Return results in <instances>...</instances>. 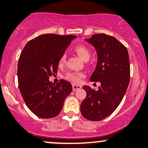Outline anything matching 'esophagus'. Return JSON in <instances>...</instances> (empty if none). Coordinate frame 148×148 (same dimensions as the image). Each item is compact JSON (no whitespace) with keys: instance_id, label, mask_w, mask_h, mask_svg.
Masks as SVG:
<instances>
[{"instance_id":"obj_1","label":"esophagus","mask_w":148,"mask_h":148,"mask_svg":"<svg viewBox=\"0 0 148 148\" xmlns=\"http://www.w3.org/2000/svg\"><path fill=\"white\" fill-rule=\"evenodd\" d=\"M72 88H73V90L74 91H76V90H79L80 88H81V86H79V85H76V84H73L72 85Z\"/></svg>"}]
</instances>
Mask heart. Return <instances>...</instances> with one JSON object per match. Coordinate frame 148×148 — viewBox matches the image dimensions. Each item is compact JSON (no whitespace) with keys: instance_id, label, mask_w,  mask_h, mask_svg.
Listing matches in <instances>:
<instances>
[{"instance_id":"1","label":"heart","mask_w":148,"mask_h":148,"mask_svg":"<svg viewBox=\"0 0 148 148\" xmlns=\"http://www.w3.org/2000/svg\"><path fill=\"white\" fill-rule=\"evenodd\" d=\"M74 51L84 60H88L90 58V51L89 49L84 45L76 46L75 48H74ZM65 62L66 56L62 55L60 57V58L59 59V65H62ZM84 76L85 74L82 72H68L66 74L64 78L74 83H79L81 81V79L84 78Z\"/></svg>"}]
</instances>
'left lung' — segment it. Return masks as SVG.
Masks as SVG:
<instances>
[{"mask_svg":"<svg viewBox=\"0 0 148 148\" xmlns=\"http://www.w3.org/2000/svg\"><path fill=\"white\" fill-rule=\"evenodd\" d=\"M86 41L95 48L97 64L90 81L100 82L98 90L84 86L86 97L81 104V114L91 121H99L111 115L123 99L130 80L128 51L114 37L95 34Z\"/></svg>","mask_w":148,"mask_h":148,"instance_id":"obj_1","label":"left lung"}]
</instances>
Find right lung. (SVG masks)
<instances>
[{
	"label": "right lung",
	"instance_id": "right-lung-1",
	"mask_svg": "<svg viewBox=\"0 0 148 148\" xmlns=\"http://www.w3.org/2000/svg\"><path fill=\"white\" fill-rule=\"evenodd\" d=\"M76 36L45 34L30 40L18 62V88L28 108L41 118L57 116L72 85L62 80L56 84L49 77L58 72V61Z\"/></svg>",
	"mask_w": 148,
	"mask_h": 148
}]
</instances>
